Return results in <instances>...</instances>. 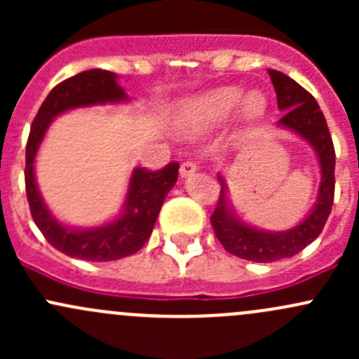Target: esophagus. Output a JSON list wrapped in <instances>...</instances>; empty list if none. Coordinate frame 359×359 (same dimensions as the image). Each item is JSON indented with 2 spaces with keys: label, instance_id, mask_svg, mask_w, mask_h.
Returning a JSON list of instances; mask_svg holds the SVG:
<instances>
[{
  "label": "esophagus",
  "instance_id": "1",
  "mask_svg": "<svg viewBox=\"0 0 359 359\" xmlns=\"http://www.w3.org/2000/svg\"><path fill=\"white\" fill-rule=\"evenodd\" d=\"M196 170H198L196 163H194V161H184L182 165H180V175L189 177V175H193Z\"/></svg>",
  "mask_w": 359,
  "mask_h": 359
}]
</instances>
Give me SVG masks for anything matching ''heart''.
I'll list each match as a JSON object with an SVG mask.
<instances>
[{
  "label": "heart",
  "instance_id": "heart-1",
  "mask_svg": "<svg viewBox=\"0 0 359 359\" xmlns=\"http://www.w3.org/2000/svg\"><path fill=\"white\" fill-rule=\"evenodd\" d=\"M240 104L247 121H257L267 109V99L257 90L243 97L240 86H220L187 100L180 109V125L189 133L212 130L222 125Z\"/></svg>",
  "mask_w": 359,
  "mask_h": 359
}]
</instances>
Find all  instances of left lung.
<instances>
[{"mask_svg": "<svg viewBox=\"0 0 359 359\" xmlns=\"http://www.w3.org/2000/svg\"><path fill=\"white\" fill-rule=\"evenodd\" d=\"M271 81L276 92L278 107L285 111L278 125L292 130L311 144L320 159L321 182L318 200L309 215L288 231L269 233L248 226L234 213L227 198V186L222 175H219L220 196L213 210L212 222L215 236L224 248L240 259L252 262H274V260L293 257L313 243L327 224L332 212L335 193V149L328 132L327 119L318 106L316 99L307 90L287 74L269 69Z\"/></svg>", "mask_w": 359, "mask_h": 359, "instance_id": "obj_1", "label": "left lung"}]
</instances>
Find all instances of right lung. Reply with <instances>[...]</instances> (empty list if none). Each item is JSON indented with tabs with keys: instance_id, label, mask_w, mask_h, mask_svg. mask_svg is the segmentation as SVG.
<instances>
[{
	"instance_id": "add662e5",
	"label": "right lung",
	"mask_w": 359,
	"mask_h": 359,
	"mask_svg": "<svg viewBox=\"0 0 359 359\" xmlns=\"http://www.w3.org/2000/svg\"><path fill=\"white\" fill-rule=\"evenodd\" d=\"M128 100L118 85V76L102 69H90L59 83L39 107L25 146V193L38 229L53 248L69 257L92 262H109L139 252L149 240L166 194L179 177V163L151 172L135 168L130 177L123 212L118 219L92 229H74L60 224L50 213L39 194L34 177V158L50 123L76 107L116 104Z\"/></svg>"
}]
</instances>
